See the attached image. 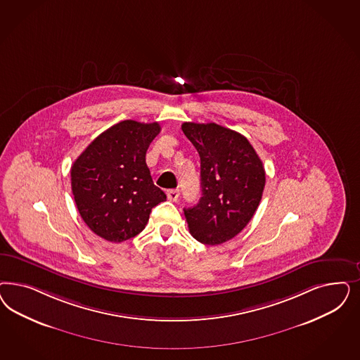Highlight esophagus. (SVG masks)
Returning a JSON list of instances; mask_svg holds the SVG:
<instances>
[{"label":"esophagus","instance_id":"obj_1","mask_svg":"<svg viewBox=\"0 0 360 360\" xmlns=\"http://www.w3.org/2000/svg\"><path fill=\"white\" fill-rule=\"evenodd\" d=\"M180 196V191L179 189H168L167 191V198L169 201H177Z\"/></svg>","mask_w":360,"mask_h":360}]
</instances>
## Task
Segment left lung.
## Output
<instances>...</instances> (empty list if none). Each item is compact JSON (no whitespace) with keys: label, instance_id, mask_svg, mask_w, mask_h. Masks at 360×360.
<instances>
[{"label":"left lung","instance_id":"obj_1","mask_svg":"<svg viewBox=\"0 0 360 360\" xmlns=\"http://www.w3.org/2000/svg\"><path fill=\"white\" fill-rule=\"evenodd\" d=\"M181 129L200 155L201 198L184 209L198 243L229 241L255 216L265 188V169L244 135L216 123H183Z\"/></svg>","mask_w":360,"mask_h":360}]
</instances>
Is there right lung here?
Segmentation results:
<instances>
[{"mask_svg":"<svg viewBox=\"0 0 360 360\" xmlns=\"http://www.w3.org/2000/svg\"><path fill=\"white\" fill-rule=\"evenodd\" d=\"M159 123L123 120L105 129L71 167V189L86 225L110 243H123L147 225L165 201L153 184L146 153Z\"/></svg>","mask_w":360,"mask_h":360,"instance_id":"add662e5","label":"right lung"}]
</instances>
